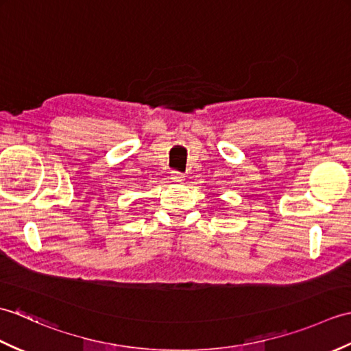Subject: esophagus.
<instances>
[{
	"label": "esophagus",
	"instance_id": "34e87169",
	"mask_svg": "<svg viewBox=\"0 0 351 351\" xmlns=\"http://www.w3.org/2000/svg\"><path fill=\"white\" fill-rule=\"evenodd\" d=\"M184 175L180 173V171H171V180H173L175 182H182L184 181Z\"/></svg>",
	"mask_w": 351,
	"mask_h": 351
}]
</instances>
